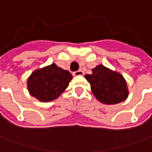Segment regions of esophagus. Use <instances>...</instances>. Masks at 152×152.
I'll use <instances>...</instances> for the list:
<instances>
[{
  "label": "esophagus",
  "mask_w": 152,
  "mask_h": 152,
  "mask_svg": "<svg viewBox=\"0 0 152 152\" xmlns=\"http://www.w3.org/2000/svg\"><path fill=\"white\" fill-rule=\"evenodd\" d=\"M73 75L76 76H83L84 75V72L82 71H77L76 72H74L73 73Z\"/></svg>",
  "instance_id": "esophagus-1"
}]
</instances>
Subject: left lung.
Returning <instances> with one entry per match:
<instances>
[{
    "instance_id": "left-lung-1",
    "label": "left lung",
    "mask_w": 152,
    "mask_h": 152,
    "mask_svg": "<svg viewBox=\"0 0 152 152\" xmlns=\"http://www.w3.org/2000/svg\"><path fill=\"white\" fill-rule=\"evenodd\" d=\"M92 71V74H86L85 78L90 83L92 93L99 102L113 105L127 99V82L119 72L102 65L97 66Z\"/></svg>"
}]
</instances>
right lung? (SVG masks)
Masks as SVG:
<instances>
[{
  "label": "right lung",
  "mask_w": 152,
  "mask_h": 152,
  "mask_svg": "<svg viewBox=\"0 0 152 152\" xmlns=\"http://www.w3.org/2000/svg\"><path fill=\"white\" fill-rule=\"evenodd\" d=\"M72 78L69 71L53 63L35 70L28 78L27 87L30 95L39 101L50 102L60 97Z\"/></svg>",
  "instance_id": "add662e5"
}]
</instances>
